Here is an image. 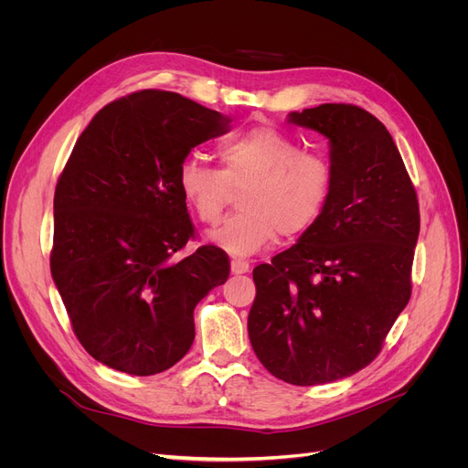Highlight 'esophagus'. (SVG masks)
Listing matches in <instances>:
<instances>
[{"label":"esophagus","instance_id":"obj_1","mask_svg":"<svg viewBox=\"0 0 468 468\" xmlns=\"http://www.w3.org/2000/svg\"><path fill=\"white\" fill-rule=\"evenodd\" d=\"M250 263L247 260H240V258H233L231 260V273L233 275H242V273H249Z\"/></svg>","mask_w":468,"mask_h":468}]
</instances>
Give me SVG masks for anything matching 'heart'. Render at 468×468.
<instances>
[{
    "mask_svg": "<svg viewBox=\"0 0 468 468\" xmlns=\"http://www.w3.org/2000/svg\"><path fill=\"white\" fill-rule=\"evenodd\" d=\"M218 166L184 159L178 189L197 219L218 226L240 191L242 210L212 233V240L231 254L249 256L279 235L305 233L323 214L334 184L330 161L273 125L242 131L216 150Z\"/></svg>",
    "mask_w": 468,
    "mask_h": 468,
    "instance_id": "obj_1",
    "label": "heart"
}]
</instances>
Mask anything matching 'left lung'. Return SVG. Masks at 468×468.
I'll use <instances>...</instances> for the list:
<instances>
[{"mask_svg":"<svg viewBox=\"0 0 468 468\" xmlns=\"http://www.w3.org/2000/svg\"><path fill=\"white\" fill-rule=\"evenodd\" d=\"M330 140L334 184L314 224L254 269L249 335L275 378L323 385L370 364L411 296L420 203L383 122L353 104L290 113Z\"/></svg>","mask_w":468,"mask_h":468,"instance_id":"left-lung-1","label":"left lung"}]
</instances>
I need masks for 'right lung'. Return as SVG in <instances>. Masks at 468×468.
<instances>
[{"label":"right lung","instance_id":"obj_1","mask_svg":"<svg viewBox=\"0 0 468 468\" xmlns=\"http://www.w3.org/2000/svg\"><path fill=\"white\" fill-rule=\"evenodd\" d=\"M229 121L176 92L136 90L92 117L60 172L51 273L73 334L117 372L155 376L184 358L195 305L229 277L212 244L180 258L195 228L176 180Z\"/></svg>","mask_w":468,"mask_h":468}]
</instances>
